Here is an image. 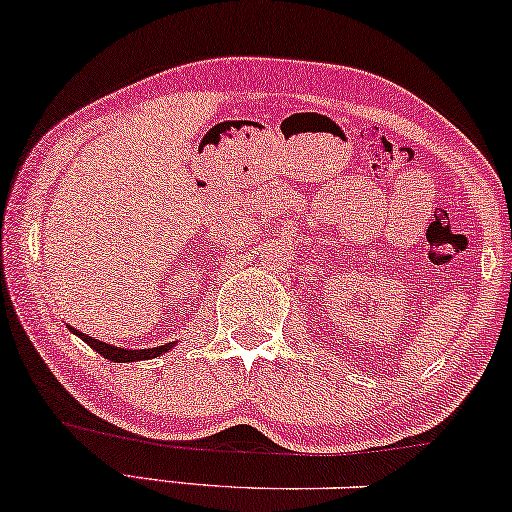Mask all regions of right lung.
Returning a JSON list of instances; mask_svg holds the SVG:
<instances>
[{"label": "right lung", "instance_id": "obj_1", "mask_svg": "<svg viewBox=\"0 0 512 512\" xmlns=\"http://www.w3.org/2000/svg\"><path fill=\"white\" fill-rule=\"evenodd\" d=\"M68 328L77 335V338L87 342V345L92 347V349H96V352H99L103 359L115 361V364H127V361H146V359H155V357H160V354L170 352V349H172L174 345H177V342H165V345H160V347H148V349H125V347L108 345V342H101V340H96V338H89V335H84V333H80V331H75L73 326H68Z\"/></svg>", "mask_w": 512, "mask_h": 512}]
</instances>
